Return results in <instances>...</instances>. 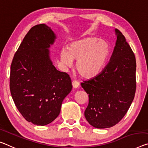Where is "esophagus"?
I'll list each match as a JSON object with an SVG mask.
<instances>
[{
  "mask_svg": "<svg viewBox=\"0 0 148 148\" xmlns=\"http://www.w3.org/2000/svg\"><path fill=\"white\" fill-rule=\"evenodd\" d=\"M72 85H73V87L76 88L79 86V83L77 81H72Z\"/></svg>",
  "mask_w": 148,
  "mask_h": 148,
  "instance_id": "esophagus-1",
  "label": "esophagus"
}]
</instances>
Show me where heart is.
<instances>
[{
  "label": "heart",
  "instance_id": "heart-1",
  "mask_svg": "<svg viewBox=\"0 0 148 148\" xmlns=\"http://www.w3.org/2000/svg\"><path fill=\"white\" fill-rule=\"evenodd\" d=\"M109 55L110 47L104 41L96 38H86L72 42L67 49L60 53L61 62L69 66L73 60H77L75 69L85 79L97 76L105 66Z\"/></svg>",
  "mask_w": 148,
  "mask_h": 148
}]
</instances>
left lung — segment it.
Wrapping results in <instances>:
<instances>
[{"label": "left lung", "instance_id": "obj_1", "mask_svg": "<svg viewBox=\"0 0 148 148\" xmlns=\"http://www.w3.org/2000/svg\"><path fill=\"white\" fill-rule=\"evenodd\" d=\"M110 62L101 73L81 83L88 95L86 119L97 128H110L121 120L134 99L136 89L135 55L118 29Z\"/></svg>", "mask_w": 148, "mask_h": 148}]
</instances>
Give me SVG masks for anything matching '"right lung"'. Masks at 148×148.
Here are the masks:
<instances>
[{
	"mask_svg": "<svg viewBox=\"0 0 148 148\" xmlns=\"http://www.w3.org/2000/svg\"><path fill=\"white\" fill-rule=\"evenodd\" d=\"M55 39L49 27L36 25L25 36L11 63L14 103L27 121L39 126L58 116L63 99L72 88L69 75L58 71L49 58L48 48Z\"/></svg>",
	"mask_w": 148,
	"mask_h": 148,
	"instance_id": "obj_1",
	"label": "right lung"
}]
</instances>
